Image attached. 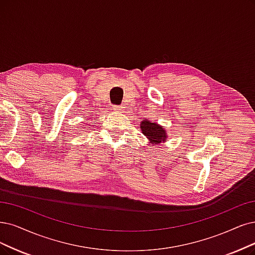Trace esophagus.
Instances as JSON below:
<instances>
[{
	"label": "esophagus",
	"instance_id": "1",
	"mask_svg": "<svg viewBox=\"0 0 255 255\" xmlns=\"http://www.w3.org/2000/svg\"><path fill=\"white\" fill-rule=\"evenodd\" d=\"M113 110L117 111V112H122L123 110H124V107H123V106H113Z\"/></svg>",
	"mask_w": 255,
	"mask_h": 255
}]
</instances>
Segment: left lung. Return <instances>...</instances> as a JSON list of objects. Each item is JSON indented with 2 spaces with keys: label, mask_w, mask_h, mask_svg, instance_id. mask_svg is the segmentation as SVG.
Masks as SVG:
<instances>
[{
  "label": "left lung",
  "mask_w": 255,
  "mask_h": 255,
  "mask_svg": "<svg viewBox=\"0 0 255 255\" xmlns=\"http://www.w3.org/2000/svg\"><path fill=\"white\" fill-rule=\"evenodd\" d=\"M139 128L142 129V133L149 139L150 144L157 145L165 142L167 138V132L164 127L156 123H151L149 120H143Z\"/></svg>",
  "instance_id": "1"
}]
</instances>
